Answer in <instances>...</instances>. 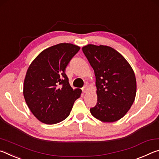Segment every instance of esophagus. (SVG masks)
<instances>
[{"label":"esophagus","instance_id":"obj_1","mask_svg":"<svg viewBox=\"0 0 159 159\" xmlns=\"http://www.w3.org/2000/svg\"><path fill=\"white\" fill-rule=\"evenodd\" d=\"M87 89H88V86L87 85H84V87L82 88V90L83 92H86L87 91Z\"/></svg>","mask_w":159,"mask_h":159}]
</instances>
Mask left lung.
<instances>
[{
    "label": "left lung",
    "mask_w": 159,
    "mask_h": 159,
    "mask_svg": "<svg viewBox=\"0 0 159 159\" xmlns=\"http://www.w3.org/2000/svg\"><path fill=\"white\" fill-rule=\"evenodd\" d=\"M83 53L94 70L97 103L90 112L102 122L112 123L125 115L136 96V78L125 58L107 46L89 44Z\"/></svg>",
    "instance_id": "obj_1"
}]
</instances>
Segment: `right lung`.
Wrapping results in <instances>:
<instances>
[{
	"label": "right lung",
	"instance_id": "1",
	"mask_svg": "<svg viewBox=\"0 0 159 159\" xmlns=\"http://www.w3.org/2000/svg\"><path fill=\"white\" fill-rule=\"evenodd\" d=\"M80 48L59 43L39 54L29 67L23 94L29 108L39 120L58 123L70 115L82 90L70 87L66 69Z\"/></svg>",
	"mask_w": 159,
	"mask_h": 159
}]
</instances>
